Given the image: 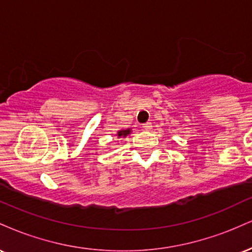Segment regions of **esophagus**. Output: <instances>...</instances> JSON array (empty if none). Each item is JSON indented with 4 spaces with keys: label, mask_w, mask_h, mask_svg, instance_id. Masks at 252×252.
<instances>
[{
    "label": "esophagus",
    "mask_w": 252,
    "mask_h": 252,
    "mask_svg": "<svg viewBox=\"0 0 252 252\" xmlns=\"http://www.w3.org/2000/svg\"><path fill=\"white\" fill-rule=\"evenodd\" d=\"M142 128H143L144 130H149V129H152V123H150V122L143 123V124H142Z\"/></svg>",
    "instance_id": "esophagus-1"
}]
</instances>
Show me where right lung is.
Segmentation results:
<instances>
[{
	"label": "right lung",
	"mask_w": 252,
	"mask_h": 252,
	"mask_svg": "<svg viewBox=\"0 0 252 252\" xmlns=\"http://www.w3.org/2000/svg\"><path fill=\"white\" fill-rule=\"evenodd\" d=\"M128 134H130V129H126V130H121V131H118V137H121V136H126Z\"/></svg>",
	"instance_id": "right-lung-1"
}]
</instances>
